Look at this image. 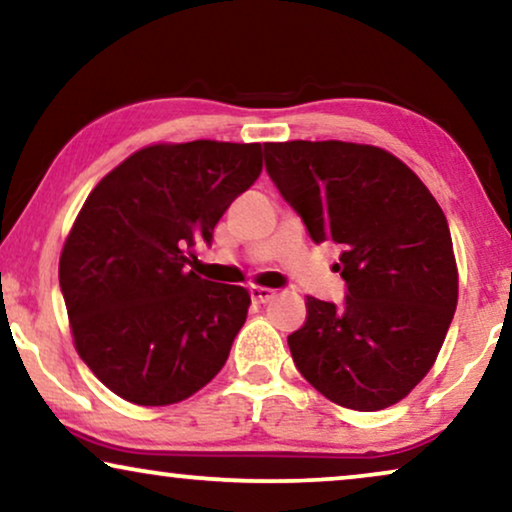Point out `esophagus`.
<instances>
[{
	"label": "esophagus",
	"instance_id": "34e87169",
	"mask_svg": "<svg viewBox=\"0 0 512 512\" xmlns=\"http://www.w3.org/2000/svg\"><path fill=\"white\" fill-rule=\"evenodd\" d=\"M249 293H251V300H256V303H270V300L277 296V291L268 289V286H251Z\"/></svg>",
	"mask_w": 512,
	"mask_h": 512
}]
</instances>
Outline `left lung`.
Wrapping results in <instances>:
<instances>
[{
    "label": "left lung",
    "instance_id": "obj_1",
    "mask_svg": "<svg viewBox=\"0 0 512 512\" xmlns=\"http://www.w3.org/2000/svg\"><path fill=\"white\" fill-rule=\"evenodd\" d=\"M265 170L312 240L342 247L345 303L307 296L305 324L289 335L293 363L342 408H389L429 373L457 310L443 209L408 165L370 144L270 142Z\"/></svg>",
    "mask_w": 512,
    "mask_h": 512
}]
</instances>
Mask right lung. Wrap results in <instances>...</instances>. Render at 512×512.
Masks as SVG:
<instances>
[{"label":"right lung","mask_w":512,"mask_h":512,"mask_svg":"<svg viewBox=\"0 0 512 512\" xmlns=\"http://www.w3.org/2000/svg\"><path fill=\"white\" fill-rule=\"evenodd\" d=\"M263 170L261 144H153L83 202L60 254L76 352L116 396L172 405L212 382L247 319L249 291L188 270L198 242Z\"/></svg>","instance_id":"obj_1"}]
</instances>
